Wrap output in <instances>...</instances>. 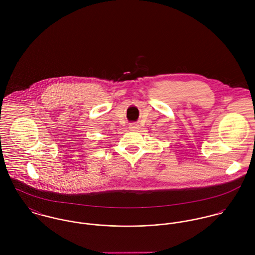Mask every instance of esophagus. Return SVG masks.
<instances>
[{
	"label": "esophagus",
	"mask_w": 255,
	"mask_h": 255,
	"mask_svg": "<svg viewBox=\"0 0 255 255\" xmlns=\"http://www.w3.org/2000/svg\"><path fill=\"white\" fill-rule=\"evenodd\" d=\"M129 129L130 130H138L139 129V126L135 123H132V124H129Z\"/></svg>",
	"instance_id": "obj_1"
}]
</instances>
